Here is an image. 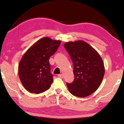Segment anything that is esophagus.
<instances>
[{
    "mask_svg": "<svg viewBox=\"0 0 124 124\" xmlns=\"http://www.w3.org/2000/svg\"><path fill=\"white\" fill-rule=\"evenodd\" d=\"M58 77H59L60 78H63V74H60V75H58Z\"/></svg>",
    "mask_w": 124,
    "mask_h": 124,
    "instance_id": "obj_1",
    "label": "esophagus"
}]
</instances>
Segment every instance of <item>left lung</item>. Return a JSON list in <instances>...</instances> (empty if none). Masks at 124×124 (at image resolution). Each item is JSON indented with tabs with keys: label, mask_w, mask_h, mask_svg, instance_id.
Instances as JSON below:
<instances>
[{
	"label": "left lung",
	"mask_w": 124,
	"mask_h": 124,
	"mask_svg": "<svg viewBox=\"0 0 124 124\" xmlns=\"http://www.w3.org/2000/svg\"><path fill=\"white\" fill-rule=\"evenodd\" d=\"M73 65L75 79L67 83L70 93L79 97L90 95L98 88L103 78L105 68L100 54L83 40L67 42L64 45Z\"/></svg>",
	"instance_id": "1"
}]
</instances>
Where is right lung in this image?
Wrapping results in <instances>:
<instances>
[{
	"label": "right lung",
	"mask_w": 124,
	"mask_h": 124,
	"mask_svg": "<svg viewBox=\"0 0 124 124\" xmlns=\"http://www.w3.org/2000/svg\"><path fill=\"white\" fill-rule=\"evenodd\" d=\"M61 43L47 37L42 38L23 55L18 65V76L26 90L39 94L49 88L53 78L49 59Z\"/></svg>",
	"instance_id": "obj_1"
}]
</instances>
